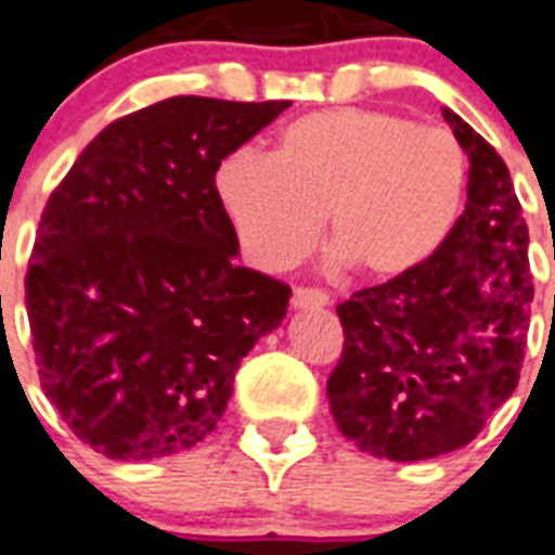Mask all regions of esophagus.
<instances>
[{
	"mask_svg": "<svg viewBox=\"0 0 555 555\" xmlns=\"http://www.w3.org/2000/svg\"><path fill=\"white\" fill-rule=\"evenodd\" d=\"M291 305L296 310L327 308V305H331V293L319 291V287H296L291 296Z\"/></svg>",
	"mask_w": 555,
	"mask_h": 555,
	"instance_id": "34e87169",
	"label": "esophagus"
}]
</instances>
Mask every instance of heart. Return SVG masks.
Here are the masks:
<instances>
[{
	"instance_id": "heart-1",
	"label": "heart",
	"mask_w": 555,
	"mask_h": 555,
	"mask_svg": "<svg viewBox=\"0 0 555 555\" xmlns=\"http://www.w3.org/2000/svg\"><path fill=\"white\" fill-rule=\"evenodd\" d=\"M214 188L256 268L299 262L324 219L327 254L359 276L390 279L450 236L465 205L467 156L444 128L341 107L293 119L270 156H224Z\"/></svg>"
}]
</instances>
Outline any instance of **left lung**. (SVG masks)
I'll list each match as a JSON object with an SVG mask.
<instances>
[{"mask_svg": "<svg viewBox=\"0 0 555 555\" xmlns=\"http://www.w3.org/2000/svg\"><path fill=\"white\" fill-rule=\"evenodd\" d=\"M470 159L467 207L427 262L356 291L327 379L331 413L356 448L422 462L465 448L519 385L533 273L511 170L450 107Z\"/></svg>", "mask_w": 555, "mask_h": 555, "instance_id": "left-lung-1", "label": "left lung"}]
</instances>
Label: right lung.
Returning a JSON list of instances; mask_svg holds the SVG:
<instances>
[{
	"instance_id": "1",
	"label": "right lung",
	"mask_w": 555,
	"mask_h": 555,
	"mask_svg": "<svg viewBox=\"0 0 555 555\" xmlns=\"http://www.w3.org/2000/svg\"><path fill=\"white\" fill-rule=\"evenodd\" d=\"M291 102L173 96L111 121L36 231L25 279L39 382L85 444L151 462L199 444L291 287L238 268L214 176Z\"/></svg>"
}]
</instances>
